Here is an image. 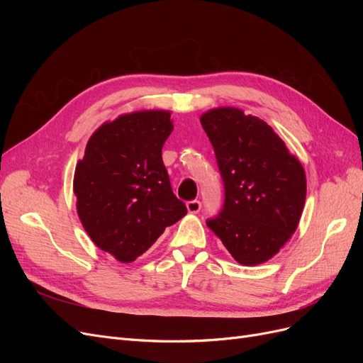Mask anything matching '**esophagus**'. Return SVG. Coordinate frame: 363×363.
I'll return each instance as SVG.
<instances>
[{
    "label": "esophagus",
    "instance_id": "34e87169",
    "mask_svg": "<svg viewBox=\"0 0 363 363\" xmlns=\"http://www.w3.org/2000/svg\"><path fill=\"white\" fill-rule=\"evenodd\" d=\"M186 207H188L189 213H199L200 208H201V203L199 200H192V201L186 203Z\"/></svg>",
    "mask_w": 363,
    "mask_h": 363
}]
</instances>
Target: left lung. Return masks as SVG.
Listing matches in <instances>:
<instances>
[{"label": "left lung", "instance_id": "8db88e82", "mask_svg": "<svg viewBox=\"0 0 363 363\" xmlns=\"http://www.w3.org/2000/svg\"><path fill=\"white\" fill-rule=\"evenodd\" d=\"M200 123L224 183V206L206 224L240 265L277 255L298 227L306 174L274 130L236 107H218Z\"/></svg>", "mask_w": 363, "mask_h": 363}]
</instances>
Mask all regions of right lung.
Returning <instances> with one entry per match:
<instances>
[{
	"label": "right lung",
	"mask_w": 363,
	"mask_h": 363,
	"mask_svg": "<svg viewBox=\"0 0 363 363\" xmlns=\"http://www.w3.org/2000/svg\"><path fill=\"white\" fill-rule=\"evenodd\" d=\"M172 128L167 111L121 115L95 131L75 167L77 213L86 233L123 263L144 255L188 213L162 160Z\"/></svg>",
	"instance_id": "1"
}]
</instances>
